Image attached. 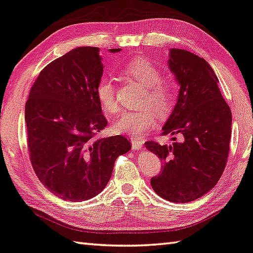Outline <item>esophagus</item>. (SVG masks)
I'll return each instance as SVG.
<instances>
[{"instance_id":"1","label":"esophagus","mask_w":253,"mask_h":253,"mask_svg":"<svg viewBox=\"0 0 253 253\" xmlns=\"http://www.w3.org/2000/svg\"><path fill=\"white\" fill-rule=\"evenodd\" d=\"M131 146H132V149L135 150H140L142 148V146H144V139L140 138V137H131Z\"/></svg>"}]
</instances>
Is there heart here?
<instances>
[{
	"mask_svg": "<svg viewBox=\"0 0 253 253\" xmlns=\"http://www.w3.org/2000/svg\"><path fill=\"white\" fill-rule=\"evenodd\" d=\"M122 75L129 81L139 83L146 87L141 105H149L159 115L171 111L176 100V90L172 84L162 81L163 75L157 67L145 58H135L121 70ZM96 95L104 112L115 116L121 111L115 96V86L111 79H102L97 84ZM156 114L154 109L144 106L134 112H127L114 124V130L118 134L141 135L154 126Z\"/></svg>",
	"mask_w": 253,
	"mask_h": 253,
	"instance_id": "1",
	"label": "heart"
}]
</instances>
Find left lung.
I'll return each instance as SVG.
<instances>
[{"mask_svg":"<svg viewBox=\"0 0 253 253\" xmlns=\"http://www.w3.org/2000/svg\"><path fill=\"white\" fill-rule=\"evenodd\" d=\"M169 68L180 84L178 102L162 135H182L171 146L148 140L146 148L163 162L150 179L156 194L171 203H189L217 185L226 168L231 138V111L208 62L172 48Z\"/></svg>","mask_w":253,"mask_h":253,"instance_id":"1","label":"left lung"}]
</instances>
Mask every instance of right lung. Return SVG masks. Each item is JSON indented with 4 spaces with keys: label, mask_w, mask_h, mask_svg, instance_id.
Instances as JSON below:
<instances>
[{
    "label": "right lung",
    "mask_w": 253,
    "mask_h": 253,
    "mask_svg": "<svg viewBox=\"0 0 253 253\" xmlns=\"http://www.w3.org/2000/svg\"><path fill=\"white\" fill-rule=\"evenodd\" d=\"M102 75L98 48L77 47L45 66L32 85L25 105L29 157L58 198L80 203L98 195L116 159L131 148L124 136H100L108 124L96 95Z\"/></svg>",
    "instance_id": "1"
}]
</instances>
